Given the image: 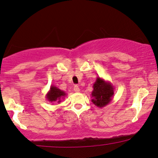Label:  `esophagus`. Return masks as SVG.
I'll use <instances>...</instances> for the list:
<instances>
[{
  "label": "esophagus",
  "mask_w": 158,
  "mask_h": 158,
  "mask_svg": "<svg viewBox=\"0 0 158 158\" xmlns=\"http://www.w3.org/2000/svg\"><path fill=\"white\" fill-rule=\"evenodd\" d=\"M73 90H74V91L76 92V93H79V92L80 91V89H79V86L75 85L74 87H73Z\"/></svg>",
  "instance_id": "esophagus-1"
}]
</instances>
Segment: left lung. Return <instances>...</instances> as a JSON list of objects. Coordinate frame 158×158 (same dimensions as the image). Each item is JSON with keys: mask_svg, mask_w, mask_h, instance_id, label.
Instances as JSON below:
<instances>
[{"mask_svg": "<svg viewBox=\"0 0 158 158\" xmlns=\"http://www.w3.org/2000/svg\"><path fill=\"white\" fill-rule=\"evenodd\" d=\"M93 87L91 101L96 106L103 108L111 102L114 94V88L111 83L102 78L97 77Z\"/></svg>", "mask_w": 158, "mask_h": 158, "instance_id": "1", "label": "left lung"}]
</instances>
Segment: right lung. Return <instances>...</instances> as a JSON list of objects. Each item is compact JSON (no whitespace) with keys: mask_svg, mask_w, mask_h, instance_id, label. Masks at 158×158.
I'll return each instance as SVG.
<instances>
[{"mask_svg":"<svg viewBox=\"0 0 158 158\" xmlns=\"http://www.w3.org/2000/svg\"><path fill=\"white\" fill-rule=\"evenodd\" d=\"M65 96H66L65 92L61 90L55 86L51 85L50 89L46 95V98L50 102H57L60 103L61 102V99L64 98Z\"/></svg>","mask_w":158,"mask_h":158,"instance_id":"obj_1","label":"right lung"}]
</instances>
